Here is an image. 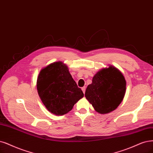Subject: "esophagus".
Listing matches in <instances>:
<instances>
[{"label":"esophagus","mask_w":153,"mask_h":153,"mask_svg":"<svg viewBox=\"0 0 153 153\" xmlns=\"http://www.w3.org/2000/svg\"><path fill=\"white\" fill-rule=\"evenodd\" d=\"M81 89H82V91H83V93H85V91H86V87L85 86H84V87H82V88H81Z\"/></svg>","instance_id":"esophagus-1"}]
</instances>
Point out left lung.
Here are the masks:
<instances>
[{
  "label": "left lung",
  "instance_id": "obj_1",
  "mask_svg": "<svg viewBox=\"0 0 153 153\" xmlns=\"http://www.w3.org/2000/svg\"><path fill=\"white\" fill-rule=\"evenodd\" d=\"M126 81L117 68L110 66L95 74L88 86L85 97L94 110L101 114L115 110L126 93Z\"/></svg>",
  "mask_w": 153,
  "mask_h": 153
}]
</instances>
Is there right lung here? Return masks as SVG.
Instances as JSON below:
<instances>
[{
    "instance_id": "1",
    "label": "right lung",
    "mask_w": 153,
    "mask_h": 153,
    "mask_svg": "<svg viewBox=\"0 0 153 153\" xmlns=\"http://www.w3.org/2000/svg\"><path fill=\"white\" fill-rule=\"evenodd\" d=\"M37 90L44 105L56 115L66 114L84 97L68 67L61 62L51 64L40 71Z\"/></svg>"
}]
</instances>
